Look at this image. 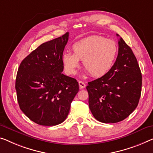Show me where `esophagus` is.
Wrapping results in <instances>:
<instances>
[{
  "label": "esophagus",
  "mask_w": 153,
  "mask_h": 153,
  "mask_svg": "<svg viewBox=\"0 0 153 153\" xmlns=\"http://www.w3.org/2000/svg\"><path fill=\"white\" fill-rule=\"evenodd\" d=\"M78 83H79V88H85L86 84H85V83L84 82L79 81V82H78Z\"/></svg>",
  "instance_id": "esophagus-1"
}]
</instances>
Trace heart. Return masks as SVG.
Returning <instances> with one entry per match:
<instances>
[{
    "label": "heart",
    "instance_id": "b5f03b06",
    "mask_svg": "<svg viewBox=\"0 0 153 153\" xmlns=\"http://www.w3.org/2000/svg\"><path fill=\"white\" fill-rule=\"evenodd\" d=\"M74 53L65 52L62 63L68 75L76 74L79 60H83L86 72L94 77H101L112 69L117 58V42L101 36H92L74 43Z\"/></svg>",
    "mask_w": 153,
    "mask_h": 153
}]
</instances>
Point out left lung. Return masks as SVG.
Here are the masks:
<instances>
[{"mask_svg":"<svg viewBox=\"0 0 153 153\" xmlns=\"http://www.w3.org/2000/svg\"><path fill=\"white\" fill-rule=\"evenodd\" d=\"M118 45L112 69L86 86L91 113L103 123H117L128 117L137 106L142 92V73L135 55L121 37Z\"/></svg>","mask_w":153,"mask_h":153,"instance_id":"left-lung-1","label":"left lung"}]
</instances>
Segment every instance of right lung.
I'll return each instance as SVG.
<instances>
[{
    "label": "right lung",
    "mask_w": 153,
    "mask_h": 153,
    "mask_svg": "<svg viewBox=\"0 0 153 153\" xmlns=\"http://www.w3.org/2000/svg\"><path fill=\"white\" fill-rule=\"evenodd\" d=\"M69 33L40 45L18 68L16 90L20 108L42 126H56L66 120L79 91L76 79L62 74V56Z\"/></svg>",
    "instance_id": "right-lung-1"
}]
</instances>
